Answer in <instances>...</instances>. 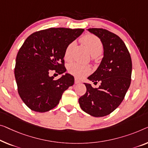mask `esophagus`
<instances>
[{
	"label": "esophagus",
	"mask_w": 148,
	"mask_h": 148,
	"mask_svg": "<svg viewBox=\"0 0 148 148\" xmlns=\"http://www.w3.org/2000/svg\"><path fill=\"white\" fill-rule=\"evenodd\" d=\"M74 82L75 84H79V83H81V81L80 80H78V78H75Z\"/></svg>",
	"instance_id": "1"
}]
</instances>
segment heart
Returning <instances> with one entry per match:
<instances>
[{
    "label": "heart",
    "mask_w": 148,
    "mask_h": 148,
    "mask_svg": "<svg viewBox=\"0 0 148 148\" xmlns=\"http://www.w3.org/2000/svg\"><path fill=\"white\" fill-rule=\"evenodd\" d=\"M81 41L84 45L92 56L95 57L101 54L103 49L102 42L98 37L93 34H86L81 38ZM74 42L70 43L66 48L64 52V59L66 61L70 59V51ZM68 72L77 78H82L90 72V68L86 65H82L78 63H72L68 67Z\"/></svg>",
    "instance_id": "b5f03b06"
}]
</instances>
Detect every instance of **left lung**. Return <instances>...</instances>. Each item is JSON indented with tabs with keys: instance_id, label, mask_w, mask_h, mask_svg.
I'll return each instance as SVG.
<instances>
[{
	"instance_id": "1",
	"label": "left lung",
	"mask_w": 148,
	"mask_h": 148,
	"mask_svg": "<svg viewBox=\"0 0 148 148\" xmlns=\"http://www.w3.org/2000/svg\"><path fill=\"white\" fill-rule=\"evenodd\" d=\"M100 39L103 56L98 68L88 79L100 86L94 88L84 83L86 92L79 98L81 109L94 117H103L114 111L124 98L131 83L132 63L126 46L118 36L103 28H89Z\"/></svg>"
}]
</instances>
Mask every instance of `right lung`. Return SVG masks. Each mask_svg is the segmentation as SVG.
I'll use <instances>...</instances> for the list:
<instances>
[{
	"mask_svg": "<svg viewBox=\"0 0 148 148\" xmlns=\"http://www.w3.org/2000/svg\"><path fill=\"white\" fill-rule=\"evenodd\" d=\"M84 29L50 28L33 33L26 39L16 58L14 76L18 92L30 110L46 112L56 106L62 94L74 83L66 73L64 52ZM54 69L62 75L54 80L49 73Z\"/></svg>",
	"mask_w": 148,
	"mask_h": 148,
	"instance_id": "add662e5",
	"label": "right lung"
}]
</instances>
